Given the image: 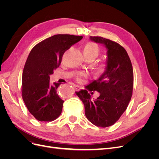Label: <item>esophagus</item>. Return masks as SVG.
Segmentation results:
<instances>
[{
  "label": "esophagus",
  "instance_id": "34e87169",
  "mask_svg": "<svg viewBox=\"0 0 159 159\" xmlns=\"http://www.w3.org/2000/svg\"><path fill=\"white\" fill-rule=\"evenodd\" d=\"M73 86H74V88H75V89H76V90H78V89H80V87L79 85H77L73 84Z\"/></svg>",
  "mask_w": 159,
  "mask_h": 159
}]
</instances>
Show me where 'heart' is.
I'll use <instances>...</instances> for the list:
<instances>
[{
	"label": "heart",
	"mask_w": 159,
	"mask_h": 159,
	"mask_svg": "<svg viewBox=\"0 0 159 159\" xmlns=\"http://www.w3.org/2000/svg\"><path fill=\"white\" fill-rule=\"evenodd\" d=\"M99 52V50L98 46L93 43H88L84 48V54L93 56L94 57L98 56Z\"/></svg>",
	"instance_id": "1"
}]
</instances>
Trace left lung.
I'll list each match as a JSON object with an SVG mask.
<instances>
[{"label":"left lung","mask_w":159,"mask_h":159,"mask_svg":"<svg viewBox=\"0 0 159 159\" xmlns=\"http://www.w3.org/2000/svg\"><path fill=\"white\" fill-rule=\"evenodd\" d=\"M89 39L106 48V65L98 78L85 86V89L75 93L84 105L89 121L98 127H107L118 121L131 99L133 67L127 52L117 42L99 36H90ZM88 90H98L100 96L91 99Z\"/></svg>","instance_id":"8db88e82"}]
</instances>
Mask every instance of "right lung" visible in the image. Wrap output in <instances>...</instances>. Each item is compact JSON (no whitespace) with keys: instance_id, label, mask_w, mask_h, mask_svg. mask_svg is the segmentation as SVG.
Segmentation results:
<instances>
[{"instance_id":"1","label":"right lung","mask_w":159,"mask_h":159,"mask_svg":"<svg viewBox=\"0 0 159 159\" xmlns=\"http://www.w3.org/2000/svg\"><path fill=\"white\" fill-rule=\"evenodd\" d=\"M70 34L52 36L38 43L28 56L22 78V95L29 112L39 121L60 116L64 101L57 94L61 84H50V75L60 66L64 52L82 39Z\"/></svg>"}]
</instances>
